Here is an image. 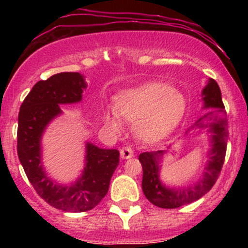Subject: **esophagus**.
Returning a JSON list of instances; mask_svg holds the SVG:
<instances>
[{
    "label": "esophagus",
    "mask_w": 248,
    "mask_h": 248,
    "mask_svg": "<svg viewBox=\"0 0 248 248\" xmlns=\"http://www.w3.org/2000/svg\"><path fill=\"white\" fill-rule=\"evenodd\" d=\"M120 155H121V158H130V157H133V155H134L133 148L130 147V146H126V147L121 148Z\"/></svg>",
    "instance_id": "obj_1"
}]
</instances>
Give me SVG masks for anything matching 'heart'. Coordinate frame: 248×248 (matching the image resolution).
Instances as JSON below:
<instances>
[{"mask_svg":"<svg viewBox=\"0 0 248 248\" xmlns=\"http://www.w3.org/2000/svg\"><path fill=\"white\" fill-rule=\"evenodd\" d=\"M186 112V99L171 86L147 82L121 92L116 96L115 109L106 113V121L113 130L120 132V116L135 122V130L143 140L161 141L179 126Z\"/></svg>","mask_w":248,"mask_h":248,"instance_id":"obj_1","label":"heart"}]
</instances>
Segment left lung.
I'll list each match as a JSON object with an SVG mask.
<instances>
[{"instance_id":"left-lung-1","label":"left lung","mask_w":248,"mask_h":248,"mask_svg":"<svg viewBox=\"0 0 248 248\" xmlns=\"http://www.w3.org/2000/svg\"><path fill=\"white\" fill-rule=\"evenodd\" d=\"M203 100L206 108H212L205 115L201 116L195 122V126L205 127L204 121L206 119L212 120V149L210 152V161L206 167V172L202 181L193 187L189 189H168L162 186L158 179V162H160L161 150L144 152L140 154V161L143 169L142 177V190L148 201L154 205L162 209H177L203 197L215 186L220 175L221 168L226 154V142L229 139L227 129V114L221 100V92L217 81L210 79L209 84L203 90Z\"/></svg>"}]
</instances>
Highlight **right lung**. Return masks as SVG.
<instances>
[{
	"label": "right lung",
	"mask_w": 248,
	"mask_h": 248,
	"mask_svg": "<svg viewBox=\"0 0 248 248\" xmlns=\"http://www.w3.org/2000/svg\"><path fill=\"white\" fill-rule=\"evenodd\" d=\"M86 87L80 73L62 72L39 80L22 102L17 128V154L33 189L47 204L65 212L92 210L106 196L120 154L87 143L86 167L71 186L53 184L41 164V136L46 124L62 112L59 105L81 100Z\"/></svg>",
	"instance_id": "1"
}]
</instances>
